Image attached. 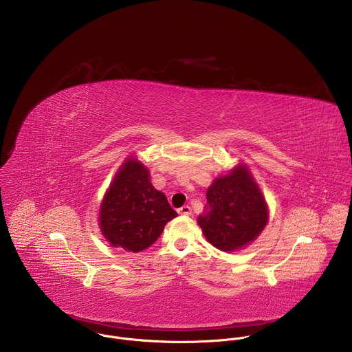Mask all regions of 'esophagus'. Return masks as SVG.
Returning a JSON list of instances; mask_svg holds the SVG:
<instances>
[{
  "mask_svg": "<svg viewBox=\"0 0 352 352\" xmlns=\"http://www.w3.org/2000/svg\"><path fill=\"white\" fill-rule=\"evenodd\" d=\"M177 212H179L180 215H190V214H191V207H190V206H183V207H180V208L177 210Z\"/></svg>",
  "mask_w": 352,
  "mask_h": 352,
  "instance_id": "esophagus-1",
  "label": "esophagus"
}]
</instances>
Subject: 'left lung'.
I'll return each instance as SVG.
<instances>
[{"mask_svg": "<svg viewBox=\"0 0 352 352\" xmlns=\"http://www.w3.org/2000/svg\"><path fill=\"white\" fill-rule=\"evenodd\" d=\"M206 198L198 225L206 240L219 251L244 250L268 223V204L244 162L215 177Z\"/></svg>", "mask_w": 352, "mask_h": 352, "instance_id": "8db88e82", "label": "left lung"}]
</instances>
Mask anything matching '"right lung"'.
I'll return each mask as SVG.
<instances>
[{
    "label": "right lung",
    "mask_w": 352,
    "mask_h": 352,
    "mask_svg": "<svg viewBox=\"0 0 352 352\" xmlns=\"http://www.w3.org/2000/svg\"><path fill=\"white\" fill-rule=\"evenodd\" d=\"M177 217L164 192L151 183L149 169L137 157L123 161L104 194L99 228L113 248L141 252L161 236L165 225Z\"/></svg>",
    "instance_id": "add662e5"
}]
</instances>
